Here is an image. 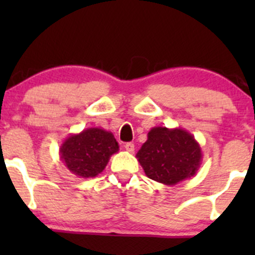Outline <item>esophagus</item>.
<instances>
[{
	"mask_svg": "<svg viewBox=\"0 0 255 255\" xmlns=\"http://www.w3.org/2000/svg\"><path fill=\"white\" fill-rule=\"evenodd\" d=\"M125 149L127 151H129V153H133V151H134V144H133V143H126Z\"/></svg>",
	"mask_w": 255,
	"mask_h": 255,
	"instance_id": "34e87169",
	"label": "esophagus"
}]
</instances>
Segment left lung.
<instances>
[{
  "label": "left lung",
  "mask_w": 255,
  "mask_h": 255,
  "mask_svg": "<svg viewBox=\"0 0 255 255\" xmlns=\"http://www.w3.org/2000/svg\"><path fill=\"white\" fill-rule=\"evenodd\" d=\"M135 156L149 179L174 186L196 175L202 150L194 135L182 128L153 127Z\"/></svg>",
  "instance_id": "8db88e82"
}]
</instances>
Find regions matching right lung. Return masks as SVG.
I'll list each match as a JSON object with an SVG mask.
<instances>
[{
    "label": "right lung",
    "instance_id": "add662e5",
    "mask_svg": "<svg viewBox=\"0 0 255 255\" xmlns=\"http://www.w3.org/2000/svg\"><path fill=\"white\" fill-rule=\"evenodd\" d=\"M118 149L120 145L111 132L92 127L69 135L59 148V155L70 173L89 179L104 171Z\"/></svg>",
    "mask_w": 255,
    "mask_h": 255
}]
</instances>
